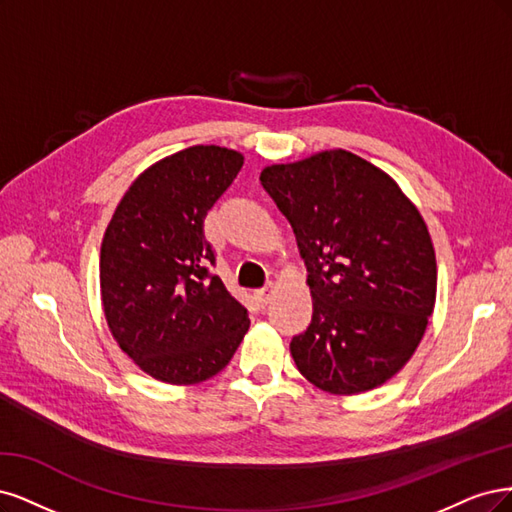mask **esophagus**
<instances>
[{
  "instance_id": "34e87169",
  "label": "esophagus",
  "mask_w": 512,
  "mask_h": 512,
  "mask_svg": "<svg viewBox=\"0 0 512 512\" xmlns=\"http://www.w3.org/2000/svg\"><path fill=\"white\" fill-rule=\"evenodd\" d=\"M272 293H274V285L270 283L268 287H263V289L255 291V298H257V302H259L261 306H266V304L270 302V298H272Z\"/></svg>"
}]
</instances>
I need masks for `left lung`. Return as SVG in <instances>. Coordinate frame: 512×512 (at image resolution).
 Masks as SVG:
<instances>
[{
  "instance_id": "8db88e82",
  "label": "left lung",
  "mask_w": 512,
  "mask_h": 512,
  "mask_svg": "<svg viewBox=\"0 0 512 512\" xmlns=\"http://www.w3.org/2000/svg\"><path fill=\"white\" fill-rule=\"evenodd\" d=\"M308 268L312 321L291 340L300 374L334 395L381 387L417 351L436 304V253L400 185L342 148L261 170Z\"/></svg>"
}]
</instances>
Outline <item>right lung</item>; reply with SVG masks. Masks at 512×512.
Instances as JSON below:
<instances>
[{
  "instance_id": "add662e5",
  "label": "right lung",
  "mask_w": 512,
  "mask_h": 512,
  "mask_svg": "<svg viewBox=\"0 0 512 512\" xmlns=\"http://www.w3.org/2000/svg\"><path fill=\"white\" fill-rule=\"evenodd\" d=\"M244 155L197 144L146 168L114 210L100 253L102 306L112 338L148 376L195 385L219 374L249 332L204 236L212 204Z\"/></svg>"
}]
</instances>
